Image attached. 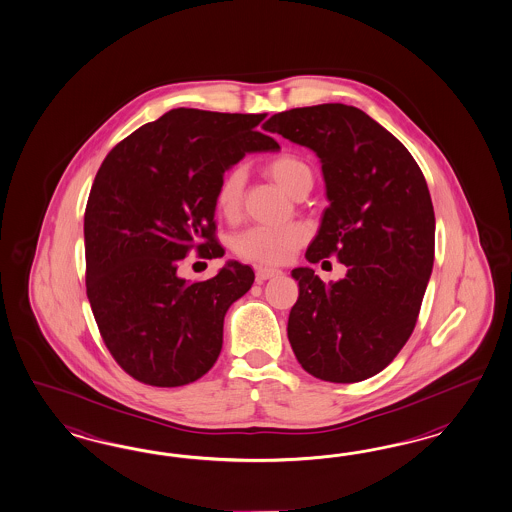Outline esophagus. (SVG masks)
I'll list each match as a JSON object with an SVG mask.
<instances>
[{"label":"esophagus","instance_id":"obj_1","mask_svg":"<svg viewBox=\"0 0 512 512\" xmlns=\"http://www.w3.org/2000/svg\"><path fill=\"white\" fill-rule=\"evenodd\" d=\"M281 274V270L278 268H270V266H259L257 268V281H266V279L274 278Z\"/></svg>","mask_w":512,"mask_h":512}]
</instances>
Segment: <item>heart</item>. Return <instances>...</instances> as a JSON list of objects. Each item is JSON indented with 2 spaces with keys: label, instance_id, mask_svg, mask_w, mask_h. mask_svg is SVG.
<instances>
[{
  "label": "heart",
  "instance_id": "1",
  "mask_svg": "<svg viewBox=\"0 0 512 512\" xmlns=\"http://www.w3.org/2000/svg\"><path fill=\"white\" fill-rule=\"evenodd\" d=\"M264 171L274 178L289 195L300 197L308 193L313 184L310 165L300 155H274L264 163ZM246 186V172L240 167H231L223 172L214 191L216 212L227 221H234L242 210V197ZM310 238L308 225L295 221L287 225H255L234 238V251L246 259L259 264L287 263Z\"/></svg>",
  "mask_w": 512,
  "mask_h": 512
}]
</instances>
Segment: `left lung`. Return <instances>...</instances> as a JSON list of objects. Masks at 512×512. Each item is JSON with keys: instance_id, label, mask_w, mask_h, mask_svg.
I'll use <instances>...</instances> for the list:
<instances>
[{"instance_id": "left-lung-1", "label": "left lung", "mask_w": 512, "mask_h": 512, "mask_svg": "<svg viewBox=\"0 0 512 512\" xmlns=\"http://www.w3.org/2000/svg\"><path fill=\"white\" fill-rule=\"evenodd\" d=\"M264 129L319 155L330 204L306 259L336 255L347 266L330 285L308 266L291 272V347L317 379L364 381L396 358L419 319L435 251L424 174L383 125L343 103L278 112Z\"/></svg>"}]
</instances>
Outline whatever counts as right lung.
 I'll return each instance as SVG.
<instances>
[{
    "label": "right lung",
    "instance_id": "add662e5",
    "mask_svg": "<svg viewBox=\"0 0 512 512\" xmlns=\"http://www.w3.org/2000/svg\"><path fill=\"white\" fill-rule=\"evenodd\" d=\"M266 114L174 109L118 142L95 174L84 214L86 295L118 366L144 385L182 387L221 353L229 306L253 268L229 263L206 281L176 270L197 251L217 259L214 191L248 152L278 150Z\"/></svg>",
    "mask_w": 512,
    "mask_h": 512
}]
</instances>
